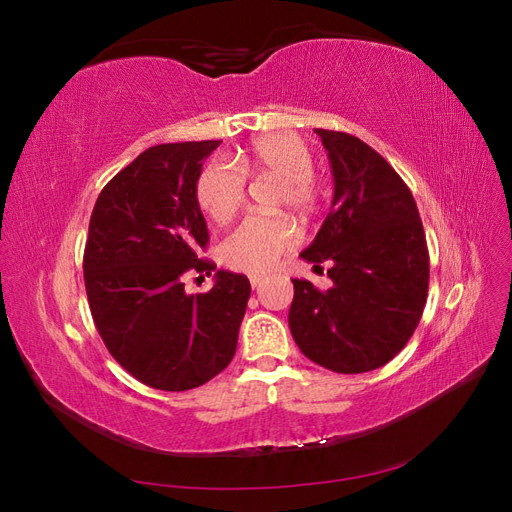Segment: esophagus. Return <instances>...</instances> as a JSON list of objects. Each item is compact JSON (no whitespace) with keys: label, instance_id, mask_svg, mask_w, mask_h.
Returning <instances> with one entry per match:
<instances>
[{"label":"esophagus","instance_id":"1","mask_svg":"<svg viewBox=\"0 0 512 512\" xmlns=\"http://www.w3.org/2000/svg\"><path fill=\"white\" fill-rule=\"evenodd\" d=\"M262 282H265V277H262V275H250V284H252V288H258Z\"/></svg>","mask_w":512,"mask_h":512}]
</instances>
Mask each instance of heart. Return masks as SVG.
I'll return each instance as SVG.
<instances>
[{
    "label": "heart",
    "mask_w": 512,
    "mask_h": 512,
    "mask_svg": "<svg viewBox=\"0 0 512 512\" xmlns=\"http://www.w3.org/2000/svg\"><path fill=\"white\" fill-rule=\"evenodd\" d=\"M314 151L301 136L290 132L260 134L228 164H207L196 181V200L213 222L224 224L239 211L245 198V175L269 173L282 179L277 205H288L301 215H312L322 190L312 175ZM299 243L294 224L286 215H247L230 230L220 245V260L228 269L265 273Z\"/></svg>",
    "instance_id": "heart-1"
}]
</instances>
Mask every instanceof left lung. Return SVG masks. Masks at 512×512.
Masks as SVG:
<instances>
[{
  "label": "left lung",
  "mask_w": 512,
  "mask_h": 512,
  "mask_svg": "<svg viewBox=\"0 0 512 512\" xmlns=\"http://www.w3.org/2000/svg\"><path fill=\"white\" fill-rule=\"evenodd\" d=\"M333 170V203L301 258L329 262L333 286L292 280L288 324L309 361L337 374L389 363L412 337L429 288V252L412 192L361 138L316 130ZM322 269V267H320Z\"/></svg>",
  "instance_id": "left-lung-1"
}]
</instances>
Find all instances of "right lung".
<instances>
[{
    "instance_id": "add662e5",
    "label": "right lung",
    "mask_w": 512,
    "mask_h": 512,
    "mask_svg": "<svg viewBox=\"0 0 512 512\" xmlns=\"http://www.w3.org/2000/svg\"><path fill=\"white\" fill-rule=\"evenodd\" d=\"M220 141L143 151L104 185L89 220L83 271L91 316L113 359L160 391H190L228 367L250 299L245 275L218 271L207 292L188 275H211L198 258L209 232L196 181Z\"/></svg>"
}]
</instances>
